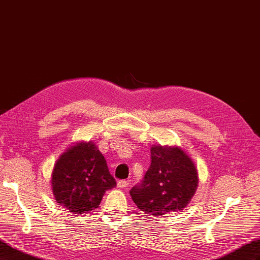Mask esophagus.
<instances>
[{
	"label": "esophagus",
	"instance_id": "esophagus-1",
	"mask_svg": "<svg viewBox=\"0 0 260 260\" xmlns=\"http://www.w3.org/2000/svg\"><path fill=\"white\" fill-rule=\"evenodd\" d=\"M128 185H129V182L127 180H120V181H118V182H117V186L119 188H124V187H127Z\"/></svg>",
	"mask_w": 260,
	"mask_h": 260
}]
</instances>
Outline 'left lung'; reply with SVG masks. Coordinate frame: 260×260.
<instances>
[{
  "mask_svg": "<svg viewBox=\"0 0 260 260\" xmlns=\"http://www.w3.org/2000/svg\"><path fill=\"white\" fill-rule=\"evenodd\" d=\"M151 159L142 183L131 188L132 201L149 216L183 210L199 186L198 168L193 159L176 145H152Z\"/></svg>",
  "mask_w": 260,
  "mask_h": 260,
  "instance_id": "left-lung-1",
  "label": "left lung"
}]
</instances>
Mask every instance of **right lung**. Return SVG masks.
<instances>
[{
    "mask_svg": "<svg viewBox=\"0 0 260 260\" xmlns=\"http://www.w3.org/2000/svg\"><path fill=\"white\" fill-rule=\"evenodd\" d=\"M51 186L58 205L78 215L99 208L105 191L115 187L116 181L96 145L81 141L55 161Z\"/></svg>",
    "mask_w": 260,
    "mask_h": 260,
    "instance_id": "obj_1",
    "label": "right lung"
}]
</instances>
